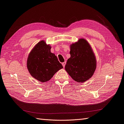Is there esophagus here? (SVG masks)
I'll return each instance as SVG.
<instances>
[{
  "label": "esophagus",
  "mask_w": 124,
  "mask_h": 124,
  "mask_svg": "<svg viewBox=\"0 0 124 124\" xmlns=\"http://www.w3.org/2000/svg\"><path fill=\"white\" fill-rule=\"evenodd\" d=\"M66 64V62H62V66H63V67H65V66Z\"/></svg>",
  "instance_id": "34e87169"
}]
</instances>
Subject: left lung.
Masks as SVG:
<instances>
[{
    "label": "left lung",
    "instance_id": "left-lung-1",
    "mask_svg": "<svg viewBox=\"0 0 124 124\" xmlns=\"http://www.w3.org/2000/svg\"><path fill=\"white\" fill-rule=\"evenodd\" d=\"M70 57L65 65V70L72 79L84 83L93 75L96 68V57L88 41L79 39L70 45Z\"/></svg>",
    "mask_w": 124,
    "mask_h": 124
}]
</instances>
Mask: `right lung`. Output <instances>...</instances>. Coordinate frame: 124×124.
Wrapping results in <instances>:
<instances>
[{
  "mask_svg": "<svg viewBox=\"0 0 124 124\" xmlns=\"http://www.w3.org/2000/svg\"><path fill=\"white\" fill-rule=\"evenodd\" d=\"M51 46L44 40L39 41L29 53L27 61L31 76L41 82H46L63 68L57 56L50 52Z\"/></svg>",
  "mask_w": 124,
  "mask_h": 124,
  "instance_id": "right-lung-1",
  "label": "right lung"
}]
</instances>
